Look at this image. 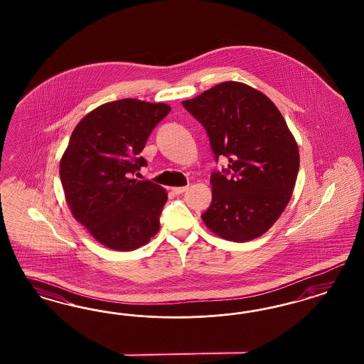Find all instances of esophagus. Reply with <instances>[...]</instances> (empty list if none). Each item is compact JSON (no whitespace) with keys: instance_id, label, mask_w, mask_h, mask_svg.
<instances>
[{"instance_id":"esophagus-1","label":"esophagus","mask_w":364,"mask_h":364,"mask_svg":"<svg viewBox=\"0 0 364 364\" xmlns=\"http://www.w3.org/2000/svg\"><path fill=\"white\" fill-rule=\"evenodd\" d=\"M187 189L188 187H173L172 188V192L176 193V195H180V193H184Z\"/></svg>"}]
</instances>
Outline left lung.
I'll return each mask as SVG.
<instances>
[{
  "instance_id": "1",
  "label": "left lung",
  "mask_w": 364,
  "mask_h": 364,
  "mask_svg": "<svg viewBox=\"0 0 364 364\" xmlns=\"http://www.w3.org/2000/svg\"><path fill=\"white\" fill-rule=\"evenodd\" d=\"M183 105L205 128L215 157L228 159V169L210 175L212 203L203 221L231 242L264 235L286 210L300 164L280 110L264 93L237 81H224Z\"/></svg>"
}]
</instances>
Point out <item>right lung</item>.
I'll return each mask as SVG.
<instances>
[{
	"label": "right lung",
	"mask_w": 364,
	"mask_h": 364,
	"mask_svg": "<svg viewBox=\"0 0 364 364\" xmlns=\"http://www.w3.org/2000/svg\"><path fill=\"white\" fill-rule=\"evenodd\" d=\"M171 112L163 102L122 99L89 112L72 132L60 161L68 207L89 233L114 251H133L160 230L168 193L132 175L154 127Z\"/></svg>",
	"instance_id": "1"
}]
</instances>
